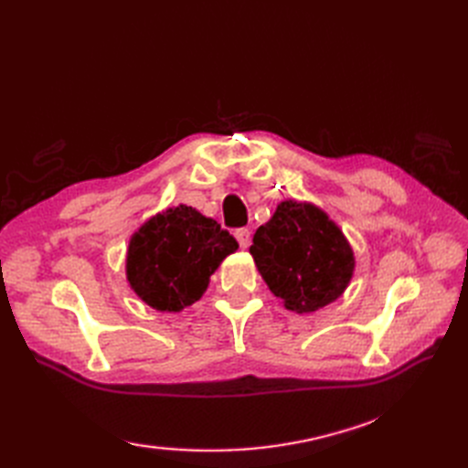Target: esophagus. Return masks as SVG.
Instances as JSON below:
<instances>
[{
    "label": "esophagus",
    "instance_id": "esophagus-1",
    "mask_svg": "<svg viewBox=\"0 0 468 468\" xmlns=\"http://www.w3.org/2000/svg\"><path fill=\"white\" fill-rule=\"evenodd\" d=\"M234 236L238 239L239 248H248L250 246V230L248 229H238L234 230Z\"/></svg>",
    "mask_w": 468,
    "mask_h": 468
}]
</instances>
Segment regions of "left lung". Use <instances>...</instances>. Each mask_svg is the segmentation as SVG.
I'll return each mask as SVG.
<instances>
[{
    "label": "left lung",
    "mask_w": 468,
    "mask_h": 468,
    "mask_svg": "<svg viewBox=\"0 0 468 468\" xmlns=\"http://www.w3.org/2000/svg\"><path fill=\"white\" fill-rule=\"evenodd\" d=\"M250 253L269 291L296 314L337 301L356 271V256L339 226L313 205L281 201L253 234Z\"/></svg>",
    "instance_id": "8db88e82"
}]
</instances>
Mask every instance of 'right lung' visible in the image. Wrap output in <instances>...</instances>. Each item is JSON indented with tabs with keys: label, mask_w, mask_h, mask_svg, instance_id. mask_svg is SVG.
<instances>
[{
	"label": "right lung",
	"mask_w": 468,
	"mask_h": 468,
	"mask_svg": "<svg viewBox=\"0 0 468 468\" xmlns=\"http://www.w3.org/2000/svg\"><path fill=\"white\" fill-rule=\"evenodd\" d=\"M236 250L234 236L217 220L177 205L150 217L131 236L126 281L158 313H181L201 299L210 275Z\"/></svg>",
	"instance_id": "add662e5"
}]
</instances>
